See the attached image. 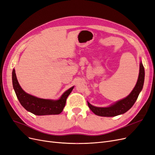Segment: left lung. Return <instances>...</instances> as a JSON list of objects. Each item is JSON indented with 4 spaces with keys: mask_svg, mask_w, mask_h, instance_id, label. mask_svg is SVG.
<instances>
[{
    "mask_svg": "<svg viewBox=\"0 0 155 155\" xmlns=\"http://www.w3.org/2000/svg\"><path fill=\"white\" fill-rule=\"evenodd\" d=\"M145 70L142 62L140 64V72L137 84L129 95L107 107H97L92 105L87 101L88 107L95 114L100 116L112 117L124 114L129 110L137 101L140 92L142 91L144 83Z\"/></svg>",
    "mask_w": 155,
    "mask_h": 155,
    "instance_id": "obj_1",
    "label": "left lung"
}]
</instances>
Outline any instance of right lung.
Listing matches in <instances>:
<instances>
[{
    "label": "right lung",
    "instance_id": "add662e5",
    "mask_svg": "<svg viewBox=\"0 0 155 155\" xmlns=\"http://www.w3.org/2000/svg\"><path fill=\"white\" fill-rule=\"evenodd\" d=\"M12 83L14 91L21 105L26 110L38 116L60 114L66 104L67 98L74 87H72L65 91L58 100L37 97L22 90L17 81L15 69H13L12 72Z\"/></svg>",
    "mask_w": 155,
    "mask_h": 155
}]
</instances>
